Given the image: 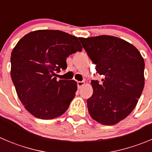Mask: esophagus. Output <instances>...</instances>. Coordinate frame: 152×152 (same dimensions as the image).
<instances>
[{
  "label": "esophagus",
  "instance_id": "obj_1",
  "mask_svg": "<svg viewBox=\"0 0 152 152\" xmlns=\"http://www.w3.org/2000/svg\"><path fill=\"white\" fill-rule=\"evenodd\" d=\"M85 82H77V85H78V88H81L82 86L85 85Z\"/></svg>",
  "mask_w": 152,
  "mask_h": 152
}]
</instances>
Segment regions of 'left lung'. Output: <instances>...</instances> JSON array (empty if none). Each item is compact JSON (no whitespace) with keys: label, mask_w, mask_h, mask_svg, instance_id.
Wrapping results in <instances>:
<instances>
[{"label":"left lung","mask_w":152,"mask_h":152,"mask_svg":"<svg viewBox=\"0 0 152 152\" xmlns=\"http://www.w3.org/2000/svg\"><path fill=\"white\" fill-rule=\"evenodd\" d=\"M102 84L92 81L93 95L87 100L91 117L112 126L124 120L136 107L145 85V62L132 44L112 35L79 38Z\"/></svg>","instance_id":"8db88e82"}]
</instances>
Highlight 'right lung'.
Segmentation results:
<instances>
[{"instance_id": "obj_1", "label": "right lung", "mask_w": 152, "mask_h": 152, "mask_svg": "<svg viewBox=\"0 0 152 152\" xmlns=\"http://www.w3.org/2000/svg\"><path fill=\"white\" fill-rule=\"evenodd\" d=\"M82 47L77 37L60 30L41 29L19 40L11 53V78L19 99L36 118L62 115L76 95L74 80L57 81L56 73L67 68V57Z\"/></svg>"}]
</instances>
